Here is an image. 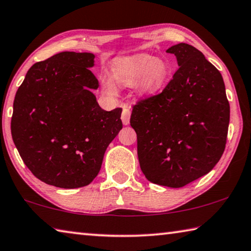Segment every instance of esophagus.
Masks as SVG:
<instances>
[{
  "label": "esophagus",
  "instance_id": "1",
  "mask_svg": "<svg viewBox=\"0 0 251 251\" xmlns=\"http://www.w3.org/2000/svg\"><path fill=\"white\" fill-rule=\"evenodd\" d=\"M122 122L124 125H129V121H130V111L128 108L125 107L124 110H123L122 113Z\"/></svg>",
  "mask_w": 251,
  "mask_h": 251
}]
</instances>
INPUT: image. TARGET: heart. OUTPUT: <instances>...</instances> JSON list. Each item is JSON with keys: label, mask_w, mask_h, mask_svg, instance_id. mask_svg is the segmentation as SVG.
Wrapping results in <instances>:
<instances>
[{"label": "heart", "mask_w": 251, "mask_h": 251, "mask_svg": "<svg viewBox=\"0 0 251 251\" xmlns=\"http://www.w3.org/2000/svg\"><path fill=\"white\" fill-rule=\"evenodd\" d=\"M112 76L117 83L133 84L138 81V89L143 94H154L165 88L170 78V67L162 59L147 53L117 60L112 68ZM107 94H116V88L110 80L103 82Z\"/></svg>", "instance_id": "b5f03b06"}]
</instances>
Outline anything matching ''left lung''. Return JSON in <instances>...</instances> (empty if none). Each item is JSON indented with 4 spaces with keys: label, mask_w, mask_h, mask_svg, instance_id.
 <instances>
[{
    "label": "left lung",
    "mask_w": 251,
    "mask_h": 251,
    "mask_svg": "<svg viewBox=\"0 0 251 251\" xmlns=\"http://www.w3.org/2000/svg\"><path fill=\"white\" fill-rule=\"evenodd\" d=\"M167 52L175 54L179 69L160 94L136 104L130 126L147 180L181 188L220 161L230 111L221 72L200 50L180 43Z\"/></svg>",
    "instance_id": "obj_1"
}]
</instances>
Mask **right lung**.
I'll return each mask as SVG.
<instances>
[{
  "label": "right lung",
  "mask_w": 251,
  "mask_h": 251,
  "mask_svg": "<svg viewBox=\"0 0 251 251\" xmlns=\"http://www.w3.org/2000/svg\"><path fill=\"white\" fill-rule=\"evenodd\" d=\"M91 52L63 51L36 62L18 88L13 141L31 173L49 185L75 189L98 176L108 145L123 128L122 108L104 111L93 90Z\"/></svg>",
  "instance_id": "1"
}]
</instances>
